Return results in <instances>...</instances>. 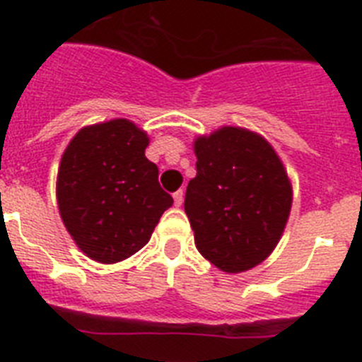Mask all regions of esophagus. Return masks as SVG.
<instances>
[{"instance_id":"34e87169","label":"esophagus","mask_w":362,"mask_h":362,"mask_svg":"<svg viewBox=\"0 0 362 362\" xmlns=\"http://www.w3.org/2000/svg\"><path fill=\"white\" fill-rule=\"evenodd\" d=\"M183 199H185V192L183 190H177V192L174 194V205L181 206L183 205Z\"/></svg>"}]
</instances>
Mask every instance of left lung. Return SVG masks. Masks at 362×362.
<instances>
[{
    "label": "left lung",
    "mask_w": 362,
    "mask_h": 362,
    "mask_svg": "<svg viewBox=\"0 0 362 362\" xmlns=\"http://www.w3.org/2000/svg\"><path fill=\"white\" fill-rule=\"evenodd\" d=\"M194 153L185 212L197 251L223 273L252 269L274 251L291 212L282 159L267 139L240 126L199 135Z\"/></svg>",
    "instance_id": "1"
}]
</instances>
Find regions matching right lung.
Returning a JSON list of instances; mask_svg holds the SVG:
<instances>
[{
  "label": "right lung",
  "instance_id": "obj_1",
  "mask_svg": "<svg viewBox=\"0 0 362 362\" xmlns=\"http://www.w3.org/2000/svg\"><path fill=\"white\" fill-rule=\"evenodd\" d=\"M150 137L128 119L84 126L62 153L57 199L76 247L98 264L141 251L174 199L146 159Z\"/></svg>",
  "mask_w": 362,
  "mask_h": 362
}]
</instances>
